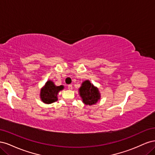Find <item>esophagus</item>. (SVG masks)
I'll return each mask as SVG.
<instances>
[{"label":"esophagus","instance_id":"1","mask_svg":"<svg viewBox=\"0 0 155 155\" xmlns=\"http://www.w3.org/2000/svg\"><path fill=\"white\" fill-rule=\"evenodd\" d=\"M68 88L69 89V90H72V85H68Z\"/></svg>","mask_w":155,"mask_h":155}]
</instances>
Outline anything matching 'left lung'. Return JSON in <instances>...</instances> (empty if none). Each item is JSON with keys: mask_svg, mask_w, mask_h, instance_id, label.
Wrapping results in <instances>:
<instances>
[{"mask_svg": "<svg viewBox=\"0 0 155 155\" xmlns=\"http://www.w3.org/2000/svg\"><path fill=\"white\" fill-rule=\"evenodd\" d=\"M79 92L83 102L85 105L96 104L101 97L98 88L91 84L89 80L83 82L81 87L79 88Z\"/></svg>", "mask_w": 155, "mask_h": 155, "instance_id": "8db88e82", "label": "left lung"}]
</instances>
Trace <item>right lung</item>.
<instances>
[{
    "label": "right lung",
    "instance_id": "obj_1",
    "mask_svg": "<svg viewBox=\"0 0 155 155\" xmlns=\"http://www.w3.org/2000/svg\"><path fill=\"white\" fill-rule=\"evenodd\" d=\"M63 88V85L55 86L52 81H48L41 90L40 97L42 101L46 104H50L58 100L59 92Z\"/></svg>",
    "mask_w": 155,
    "mask_h": 155
}]
</instances>
